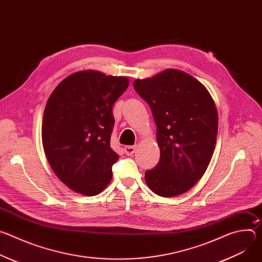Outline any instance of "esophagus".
<instances>
[{
    "label": "esophagus",
    "mask_w": 262,
    "mask_h": 262,
    "mask_svg": "<svg viewBox=\"0 0 262 262\" xmlns=\"http://www.w3.org/2000/svg\"><path fill=\"white\" fill-rule=\"evenodd\" d=\"M136 146H125L124 147V154L126 156H133L135 152H136Z\"/></svg>",
    "instance_id": "34e87169"
}]
</instances>
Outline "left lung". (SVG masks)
Returning <instances> with one entry per match:
<instances>
[{
	"label": "left lung",
	"mask_w": 262,
	"mask_h": 262,
	"mask_svg": "<svg viewBox=\"0 0 262 262\" xmlns=\"http://www.w3.org/2000/svg\"><path fill=\"white\" fill-rule=\"evenodd\" d=\"M134 88L151 108L161 150L159 164L145 172L147 185L162 197L188 192L205 173L215 147L217 111L211 95L177 69L136 80Z\"/></svg>",
	"instance_id": "1"
}]
</instances>
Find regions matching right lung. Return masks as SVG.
<instances>
[{
  "mask_svg": "<svg viewBox=\"0 0 262 262\" xmlns=\"http://www.w3.org/2000/svg\"><path fill=\"white\" fill-rule=\"evenodd\" d=\"M125 77L95 70L65 78L48 99L42 145L57 177L73 192L95 196L112 179L119 156L111 148L113 104L127 89Z\"/></svg>",
  "mask_w": 262,
  "mask_h": 262,
  "instance_id": "1",
  "label": "right lung"
}]
</instances>
